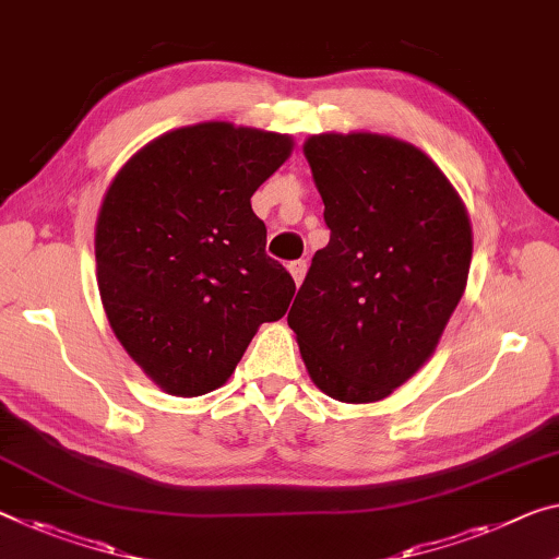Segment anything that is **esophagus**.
Segmentation results:
<instances>
[{"label":"esophagus","instance_id":"1","mask_svg":"<svg viewBox=\"0 0 559 559\" xmlns=\"http://www.w3.org/2000/svg\"><path fill=\"white\" fill-rule=\"evenodd\" d=\"M289 274H292V280H295L297 287L302 285V280H305V274H307V262L305 260L289 262Z\"/></svg>","mask_w":559,"mask_h":559}]
</instances>
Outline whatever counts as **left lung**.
Listing matches in <instances>:
<instances>
[{
	"instance_id": "8db88e82",
	"label": "left lung",
	"mask_w": 559,
	"mask_h": 559,
	"mask_svg": "<svg viewBox=\"0 0 559 559\" xmlns=\"http://www.w3.org/2000/svg\"><path fill=\"white\" fill-rule=\"evenodd\" d=\"M330 245L317 250L287 322L332 400H384L423 367L467 285L465 204L425 152L394 136L305 142Z\"/></svg>"
}]
</instances>
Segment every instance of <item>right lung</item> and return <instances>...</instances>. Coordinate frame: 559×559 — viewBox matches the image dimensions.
Instances as JSON below:
<instances>
[{
    "label": "right lung",
    "mask_w": 559,
    "mask_h": 559,
    "mask_svg": "<svg viewBox=\"0 0 559 559\" xmlns=\"http://www.w3.org/2000/svg\"><path fill=\"white\" fill-rule=\"evenodd\" d=\"M289 152V134L202 122L157 136L109 185L94 237L102 305L165 392L222 388L257 328L285 317L295 280L264 252L250 200Z\"/></svg>",
    "instance_id": "obj_1"
}]
</instances>
